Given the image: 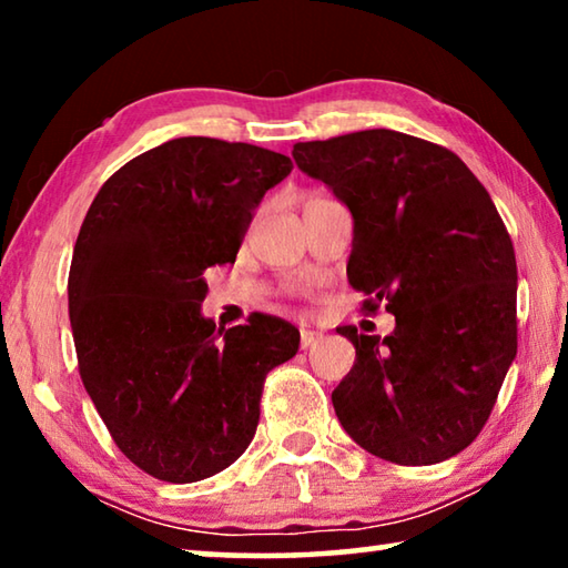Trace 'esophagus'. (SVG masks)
I'll list each match as a JSON object with an SVG mask.
<instances>
[{
  "instance_id": "esophagus-1",
  "label": "esophagus",
  "mask_w": 568,
  "mask_h": 568,
  "mask_svg": "<svg viewBox=\"0 0 568 568\" xmlns=\"http://www.w3.org/2000/svg\"><path fill=\"white\" fill-rule=\"evenodd\" d=\"M323 338V335L318 333V331H307V328H303L301 331V348L305 351V348H313L315 343H318Z\"/></svg>"
}]
</instances>
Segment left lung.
Masks as SVG:
<instances>
[{
  "label": "left lung",
  "mask_w": 568,
  "mask_h": 568,
  "mask_svg": "<svg viewBox=\"0 0 568 568\" xmlns=\"http://www.w3.org/2000/svg\"><path fill=\"white\" fill-rule=\"evenodd\" d=\"M297 168L353 213L348 283L363 311L396 315L386 338L338 328L355 363L333 390L348 436L398 466L470 446L516 358L511 235L456 152L393 130L293 145Z\"/></svg>",
  "instance_id": "left-lung-1"
}]
</instances>
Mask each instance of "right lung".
Returning a JSON list of instances; mask_svg holds the SVG:
<instances>
[{
    "mask_svg": "<svg viewBox=\"0 0 568 568\" xmlns=\"http://www.w3.org/2000/svg\"><path fill=\"white\" fill-rule=\"evenodd\" d=\"M291 170L247 142L178 138L122 165L84 215L67 281L80 378L122 454L168 484L240 458L267 373L301 345L275 315L227 331L200 315L203 273L235 263L253 210Z\"/></svg>",
    "mask_w": 568,
    "mask_h": 568,
    "instance_id": "1",
    "label": "right lung"
}]
</instances>
